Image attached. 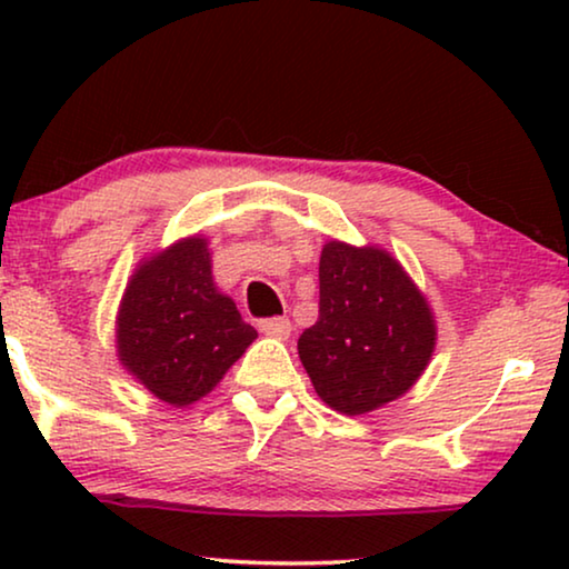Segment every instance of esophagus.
I'll list each match as a JSON object with an SVG mask.
<instances>
[{"instance_id":"1","label":"esophagus","mask_w":569,"mask_h":569,"mask_svg":"<svg viewBox=\"0 0 569 569\" xmlns=\"http://www.w3.org/2000/svg\"><path fill=\"white\" fill-rule=\"evenodd\" d=\"M259 331L267 333V337H274V339H287L292 331V323L290 318H263L259 323Z\"/></svg>"}]
</instances>
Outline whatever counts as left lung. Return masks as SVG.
I'll use <instances>...</instances> for the list:
<instances>
[{
  "instance_id": "left-lung-1",
  "label": "left lung",
  "mask_w": 569,
  "mask_h": 569,
  "mask_svg": "<svg viewBox=\"0 0 569 569\" xmlns=\"http://www.w3.org/2000/svg\"><path fill=\"white\" fill-rule=\"evenodd\" d=\"M318 287V321L298 339L316 393L341 415L407 393L432 357L435 321L401 263L378 248L331 240Z\"/></svg>"
}]
</instances>
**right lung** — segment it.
<instances>
[{
	"label": "right lung",
	"mask_w": 569,
	"mask_h": 569,
	"mask_svg": "<svg viewBox=\"0 0 569 569\" xmlns=\"http://www.w3.org/2000/svg\"><path fill=\"white\" fill-rule=\"evenodd\" d=\"M253 339L236 302L217 292L204 238L181 240L139 267L116 329L123 368L176 407L212 391Z\"/></svg>",
	"instance_id": "right-lung-1"
}]
</instances>
